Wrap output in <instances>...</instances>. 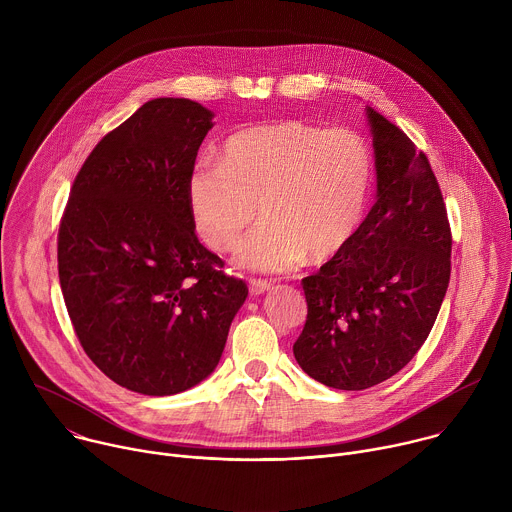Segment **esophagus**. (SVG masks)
<instances>
[{
  "mask_svg": "<svg viewBox=\"0 0 512 512\" xmlns=\"http://www.w3.org/2000/svg\"><path fill=\"white\" fill-rule=\"evenodd\" d=\"M249 289H251V294H253V296H261V294H265V291H269V289H271V283L261 281V279H251Z\"/></svg>",
  "mask_w": 512,
  "mask_h": 512,
  "instance_id": "esophagus-1",
  "label": "esophagus"
}]
</instances>
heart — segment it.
<instances>
[{"label":"heart","instance_id":"obj_1","mask_svg":"<svg viewBox=\"0 0 512 512\" xmlns=\"http://www.w3.org/2000/svg\"><path fill=\"white\" fill-rule=\"evenodd\" d=\"M373 182L369 143L348 127L302 119L255 125L225 141L223 162L200 158L186 182L198 235L214 249L237 247V263L265 273L334 257L356 233Z\"/></svg>","mask_w":512,"mask_h":512}]
</instances>
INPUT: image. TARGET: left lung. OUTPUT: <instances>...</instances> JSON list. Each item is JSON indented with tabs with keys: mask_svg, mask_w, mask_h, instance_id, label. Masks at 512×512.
<instances>
[{
	"mask_svg": "<svg viewBox=\"0 0 512 512\" xmlns=\"http://www.w3.org/2000/svg\"><path fill=\"white\" fill-rule=\"evenodd\" d=\"M377 202L352 239L302 281V371L340 391L397 375L429 336L450 283L452 235L440 184L413 141L373 107Z\"/></svg>",
	"mask_w": 512,
	"mask_h": 512,
	"instance_id": "8db88e82",
	"label": "left lung"
}]
</instances>
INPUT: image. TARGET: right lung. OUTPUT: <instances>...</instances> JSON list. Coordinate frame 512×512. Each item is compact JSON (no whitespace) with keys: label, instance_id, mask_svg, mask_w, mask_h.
<instances>
[{"label":"right lung","instance_id":"add662e5","mask_svg":"<svg viewBox=\"0 0 512 512\" xmlns=\"http://www.w3.org/2000/svg\"><path fill=\"white\" fill-rule=\"evenodd\" d=\"M214 113L160 97L107 133L72 184L58 277L87 356L152 397L204 381L249 289L200 245L186 182Z\"/></svg>","mask_w":512,"mask_h":512}]
</instances>
